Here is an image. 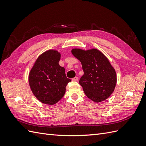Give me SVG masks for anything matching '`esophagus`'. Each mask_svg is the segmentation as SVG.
I'll use <instances>...</instances> for the list:
<instances>
[{"label":"esophagus","instance_id":"obj_1","mask_svg":"<svg viewBox=\"0 0 146 146\" xmlns=\"http://www.w3.org/2000/svg\"><path fill=\"white\" fill-rule=\"evenodd\" d=\"M72 80L74 81V82H77V81L78 80V77H74V78H73L72 79Z\"/></svg>","mask_w":146,"mask_h":146}]
</instances>
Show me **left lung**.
<instances>
[{
    "label": "left lung",
    "instance_id": "1",
    "mask_svg": "<svg viewBox=\"0 0 146 146\" xmlns=\"http://www.w3.org/2000/svg\"><path fill=\"white\" fill-rule=\"evenodd\" d=\"M71 52L82 63L84 74L79 83L86 96L97 103L108 99L117 82L115 69L108 59L96 48H73Z\"/></svg>",
    "mask_w": 146,
    "mask_h": 146
}]
</instances>
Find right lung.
Instances as JSON below:
<instances>
[{
  "mask_svg": "<svg viewBox=\"0 0 146 146\" xmlns=\"http://www.w3.org/2000/svg\"><path fill=\"white\" fill-rule=\"evenodd\" d=\"M61 54L56 50H48L38 56L29 76L30 89L41 102L53 105L62 99L66 86L70 79L65 69L59 65Z\"/></svg>",
  "mask_w": 146,
  "mask_h": 146,
  "instance_id": "right-lung-1",
  "label": "right lung"
}]
</instances>
